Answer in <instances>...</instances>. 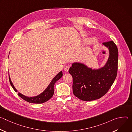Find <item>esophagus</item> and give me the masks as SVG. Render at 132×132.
Masks as SVG:
<instances>
[{
	"instance_id": "1",
	"label": "esophagus",
	"mask_w": 132,
	"mask_h": 132,
	"mask_svg": "<svg viewBox=\"0 0 132 132\" xmlns=\"http://www.w3.org/2000/svg\"><path fill=\"white\" fill-rule=\"evenodd\" d=\"M69 66H66L64 67V70L65 71H68L69 70Z\"/></svg>"
}]
</instances>
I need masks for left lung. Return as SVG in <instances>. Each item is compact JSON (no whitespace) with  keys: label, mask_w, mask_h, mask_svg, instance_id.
<instances>
[{"label":"left lung","mask_w":132,"mask_h":132,"mask_svg":"<svg viewBox=\"0 0 132 132\" xmlns=\"http://www.w3.org/2000/svg\"><path fill=\"white\" fill-rule=\"evenodd\" d=\"M109 51V57L104 67L92 69L85 65L74 63L68 72L72 77L73 95L88 101L98 99L107 93L117 75L118 50L113 41L103 43Z\"/></svg>","instance_id":"8db88e82"}]
</instances>
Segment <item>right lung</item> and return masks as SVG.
Segmentation results:
<instances>
[{"instance_id":"right-lung-1","label":"right lung","mask_w":132,"mask_h":132,"mask_svg":"<svg viewBox=\"0 0 132 132\" xmlns=\"http://www.w3.org/2000/svg\"><path fill=\"white\" fill-rule=\"evenodd\" d=\"M63 76V72L61 71L53 79L50 85L48 86V87L46 88V89L39 95L33 97H28L27 96H25L23 95L22 94L20 93V92H18V95L20 97H21L22 99L24 100L25 101L32 103H44L48 100H49L53 96L54 93V86L55 84V82L57 81L58 80H59L60 78H62ZM9 81L10 83V85L11 87L13 88L15 92H17L18 91L14 87L13 84L12 83L11 79L10 78L9 76Z\"/></svg>"}]
</instances>
